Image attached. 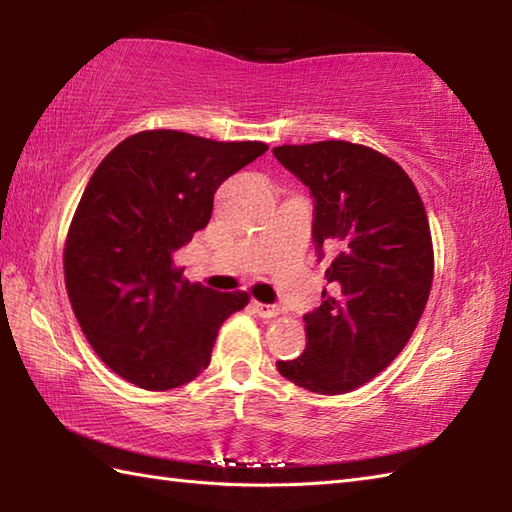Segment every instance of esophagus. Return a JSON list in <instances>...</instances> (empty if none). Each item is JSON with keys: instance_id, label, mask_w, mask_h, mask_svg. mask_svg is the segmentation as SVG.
<instances>
[{"instance_id": "34e87169", "label": "esophagus", "mask_w": 512, "mask_h": 512, "mask_svg": "<svg viewBox=\"0 0 512 512\" xmlns=\"http://www.w3.org/2000/svg\"><path fill=\"white\" fill-rule=\"evenodd\" d=\"M253 310L257 312V317H262V319H273L277 314L275 306H268V303H259V301L253 303Z\"/></svg>"}]
</instances>
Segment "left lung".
I'll list each match as a JSON object with an SVG mask.
<instances>
[{
  "label": "left lung",
  "instance_id": "8db88e82",
  "mask_svg": "<svg viewBox=\"0 0 512 512\" xmlns=\"http://www.w3.org/2000/svg\"><path fill=\"white\" fill-rule=\"evenodd\" d=\"M275 158L314 198L319 259L334 253L308 345L279 374L314 394H347L402 352L427 306L433 244L416 184L398 162L347 140L281 145Z\"/></svg>",
  "mask_w": 512,
  "mask_h": 512
}]
</instances>
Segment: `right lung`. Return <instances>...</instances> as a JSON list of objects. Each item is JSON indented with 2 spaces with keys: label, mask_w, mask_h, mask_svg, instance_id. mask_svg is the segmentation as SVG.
<instances>
[{
  "label": "right lung",
  "mask_w": 512,
  "mask_h": 512,
  "mask_svg": "<svg viewBox=\"0 0 512 512\" xmlns=\"http://www.w3.org/2000/svg\"><path fill=\"white\" fill-rule=\"evenodd\" d=\"M264 151L147 129L92 173L65 237V290L85 339L127 383H189L209 367L220 325L246 308L242 290L191 284L173 253L209 224L217 187Z\"/></svg>",
  "instance_id": "obj_1"
}]
</instances>
